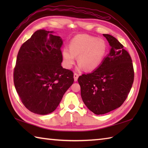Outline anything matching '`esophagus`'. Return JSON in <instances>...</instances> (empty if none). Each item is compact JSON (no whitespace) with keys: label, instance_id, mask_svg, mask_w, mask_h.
<instances>
[{"label":"esophagus","instance_id":"esophagus-1","mask_svg":"<svg viewBox=\"0 0 148 148\" xmlns=\"http://www.w3.org/2000/svg\"><path fill=\"white\" fill-rule=\"evenodd\" d=\"M78 77H79V75H78L77 73H74V79L75 81H77Z\"/></svg>","mask_w":148,"mask_h":148}]
</instances>
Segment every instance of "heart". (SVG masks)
Masks as SVG:
<instances>
[{
  "mask_svg": "<svg viewBox=\"0 0 148 148\" xmlns=\"http://www.w3.org/2000/svg\"><path fill=\"white\" fill-rule=\"evenodd\" d=\"M69 48H64L62 55L64 65L67 69L74 65L77 57L79 63L77 69L84 67L88 71L95 70L102 64L108 51L104 39L88 34H79L71 40Z\"/></svg>",
  "mask_w": 148,
  "mask_h": 148,
  "instance_id": "1",
  "label": "heart"
}]
</instances>
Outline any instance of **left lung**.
<instances>
[{"instance_id": "obj_1", "label": "left lung", "mask_w": 148, "mask_h": 148, "mask_svg": "<svg viewBox=\"0 0 148 148\" xmlns=\"http://www.w3.org/2000/svg\"><path fill=\"white\" fill-rule=\"evenodd\" d=\"M111 46L102 64L78 78L81 95L94 114H103L119 108L132 86L134 71L132 58L123 46L109 34H103Z\"/></svg>"}]
</instances>
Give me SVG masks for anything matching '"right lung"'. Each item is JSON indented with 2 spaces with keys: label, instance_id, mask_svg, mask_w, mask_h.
I'll return each instance as SVG.
<instances>
[{
  "label": "right lung",
  "instance_id": "obj_1",
  "mask_svg": "<svg viewBox=\"0 0 148 148\" xmlns=\"http://www.w3.org/2000/svg\"><path fill=\"white\" fill-rule=\"evenodd\" d=\"M39 30L19 50L14 69L16 90L30 111L41 115L53 112L74 83L72 71L64 69L60 37Z\"/></svg>",
  "mask_w": 148,
  "mask_h": 148
}]
</instances>
